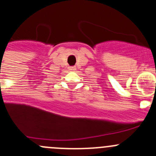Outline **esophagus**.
Listing matches in <instances>:
<instances>
[{"mask_svg": "<svg viewBox=\"0 0 156 156\" xmlns=\"http://www.w3.org/2000/svg\"><path fill=\"white\" fill-rule=\"evenodd\" d=\"M75 69H76V68H75V67H70L69 68L70 71H75Z\"/></svg>", "mask_w": 156, "mask_h": 156, "instance_id": "1", "label": "esophagus"}]
</instances>
